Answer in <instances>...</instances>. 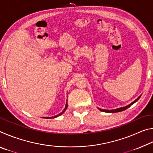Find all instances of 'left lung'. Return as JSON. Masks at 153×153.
Wrapping results in <instances>:
<instances>
[{
	"mask_svg": "<svg viewBox=\"0 0 153 153\" xmlns=\"http://www.w3.org/2000/svg\"><path fill=\"white\" fill-rule=\"evenodd\" d=\"M141 95L139 96V97L136 98V99L134 100V101H133L131 103H130V104L126 106V107H120V108H115V109H113V110H106V109H102V108H98L99 109L100 111H102V112H106V113H117V112H120V111H123L124 110L127 109V108H129V107H131V105H132L134 103H135L136 101H138V99L140 98Z\"/></svg>",
	"mask_w": 153,
	"mask_h": 153,
	"instance_id": "obj_1",
	"label": "left lung"
}]
</instances>
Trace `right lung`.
Here are the masks:
<instances>
[{
  "label": "right lung",
  "instance_id": "obj_1",
  "mask_svg": "<svg viewBox=\"0 0 153 153\" xmlns=\"http://www.w3.org/2000/svg\"><path fill=\"white\" fill-rule=\"evenodd\" d=\"M67 102H66V105H65V108H64V110L62 111V112L61 113H59V114H58V115H55V116H54V117H44L43 118H46V119H51V118H55V117H59V116H60L61 115H62V114H63L65 111H66V109H67Z\"/></svg>",
  "mask_w": 153,
  "mask_h": 153
}]
</instances>
